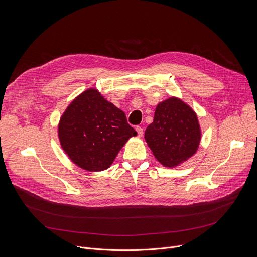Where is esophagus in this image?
Listing matches in <instances>:
<instances>
[{
	"label": "esophagus",
	"mask_w": 257,
	"mask_h": 257,
	"mask_svg": "<svg viewBox=\"0 0 257 257\" xmlns=\"http://www.w3.org/2000/svg\"><path fill=\"white\" fill-rule=\"evenodd\" d=\"M135 130H136V132H137V134H138L139 137H141V136L143 135V129H142L140 126H137V127L135 128Z\"/></svg>",
	"instance_id": "esophagus-1"
}]
</instances>
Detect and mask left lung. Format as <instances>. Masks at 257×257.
I'll use <instances>...</instances> for the list:
<instances>
[{
    "mask_svg": "<svg viewBox=\"0 0 257 257\" xmlns=\"http://www.w3.org/2000/svg\"><path fill=\"white\" fill-rule=\"evenodd\" d=\"M144 138L155 158L173 168L191 158L201 138L200 126L193 109L178 97H170L157 105L154 122Z\"/></svg>",
    "mask_w": 257,
    "mask_h": 257,
    "instance_id": "8db88e82",
    "label": "left lung"
}]
</instances>
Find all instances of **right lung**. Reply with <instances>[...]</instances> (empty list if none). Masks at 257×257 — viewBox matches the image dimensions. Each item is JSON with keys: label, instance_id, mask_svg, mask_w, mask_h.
<instances>
[{"label": "right lung", "instance_id": "add662e5", "mask_svg": "<svg viewBox=\"0 0 257 257\" xmlns=\"http://www.w3.org/2000/svg\"><path fill=\"white\" fill-rule=\"evenodd\" d=\"M58 133L70 160L89 172L107 169L127 140L137 134L125 113L94 88L85 90L68 105Z\"/></svg>", "mask_w": 257, "mask_h": 257}]
</instances>
